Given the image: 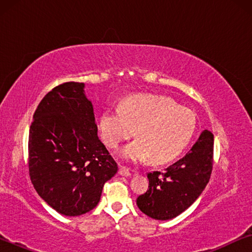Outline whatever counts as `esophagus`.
<instances>
[{
	"label": "esophagus",
	"instance_id": "34e87169",
	"mask_svg": "<svg viewBox=\"0 0 252 252\" xmlns=\"http://www.w3.org/2000/svg\"><path fill=\"white\" fill-rule=\"evenodd\" d=\"M119 174H120V176H123V177H130L131 176V171L127 168H126V167H121L119 168Z\"/></svg>",
	"mask_w": 252,
	"mask_h": 252
}]
</instances>
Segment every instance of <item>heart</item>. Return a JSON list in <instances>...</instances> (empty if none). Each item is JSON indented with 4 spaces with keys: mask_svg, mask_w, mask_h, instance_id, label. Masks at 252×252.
Returning a JSON list of instances; mask_svg holds the SVG:
<instances>
[{
    "mask_svg": "<svg viewBox=\"0 0 252 252\" xmlns=\"http://www.w3.org/2000/svg\"><path fill=\"white\" fill-rule=\"evenodd\" d=\"M195 116L170 97L134 95L120 109L101 114L99 130L104 143L117 149L135 133L136 141L123 149L121 156L130 161L147 160L160 164L180 155L195 131ZM137 132H135V130Z\"/></svg>",
    "mask_w": 252,
    "mask_h": 252,
    "instance_id": "obj_1",
    "label": "heart"
}]
</instances>
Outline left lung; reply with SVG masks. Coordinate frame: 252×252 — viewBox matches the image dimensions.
<instances>
[{
    "label": "left lung",
    "instance_id": "left-lung-1",
    "mask_svg": "<svg viewBox=\"0 0 252 252\" xmlns=\"http://www.w3.org/2000/svg\"><path fill=\"white\" fill-rule=\"evenodd\" d=\"M213 167V134L204 130L182 159L164 172L148 173L149 189L139 195L136 204L157 220L176 218L187 210L210 180Z\"/></svg>",
    "mask_w": 252,
    "mask_h": 252
}]
</instances>
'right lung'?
I'll use <instances>...</instances> for the list:
<instances>
[{"label":"right lung","mask_w":252,"mask_h":252,"mask_svg":"<svg viewBox=\"0 0 252 252\" xmlns=\"http://www.w3.org/2000/svg\"><path fill=\"white\" fill-rule=\"evenodd\" d=\"M84 83L65 82L41 100L29 132V174L36 192L59 213H87L99 203L118 164L97 138Z\"/></svg>","instance_id":"add662e5"}]
</instances>
